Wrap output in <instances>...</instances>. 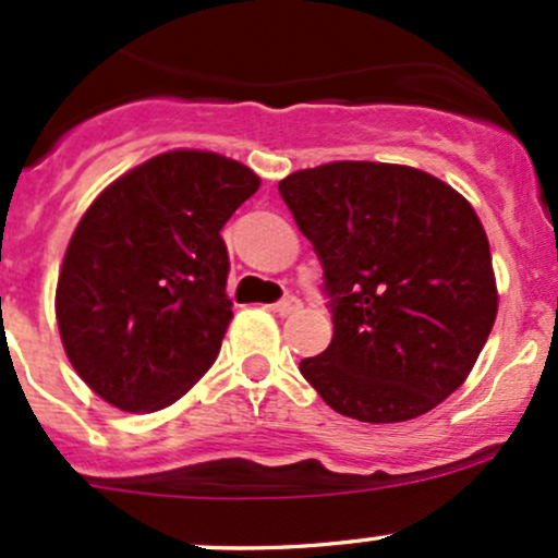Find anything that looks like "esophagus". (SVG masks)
<instances>
[{
  "label": "esophagus",
  "instance_id": "obj_1",
  "mask_svg": "<svg viewBox=\"0 0 558 558\" xmlns=\"http://www.w3.org/2000/svg\"><path fill=\"white\" fill-rule=\"evenodd\" d=\"M274 312H277L279 317H290V314L301 312V301H298L295 295H287V298H281L279 303H274Z\"/></svg>",
  "mask_w": 558,
  "mask_h": 558
}]
</instances>
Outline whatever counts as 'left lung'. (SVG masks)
<instances>
[{
  "label": "left lung",
  "instance_id": "obj_1",
  "mask_svg": "<svg viewBox=\"0 0 558 558\" xmlns=\"http://www.w3.org/2000/svg\"><path fill=\"white\" fill-rule=\"evenodd\" d=\"M312 241L332 341L301 373L332 411L408 422L473 371L494 317L489 239L468 198L427 171L336 160L279 182Z\"/></svg>",
  "mask_w": 558,
  "mask_h": 558
}]
</instances>
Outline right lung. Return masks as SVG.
I'll use <instances>...</instances> for the list:
<instances>
[{"mask_svg":"<svg viewBox=\"0 0 558 558\" xmlns=\"http://www.w3.org/2000/svg\"><path fill=\"white\" fill-rule=\"evenodd\" d=\"M257 187L239 160L171 150L88 206L66 246L56 319L69 363L109 405L160 411L215 363L233 319L220 231Z\"/></svg>","mask_w":558,"mask_h":558,"instance_id":"1","label":"right lung"}]
</instances>
